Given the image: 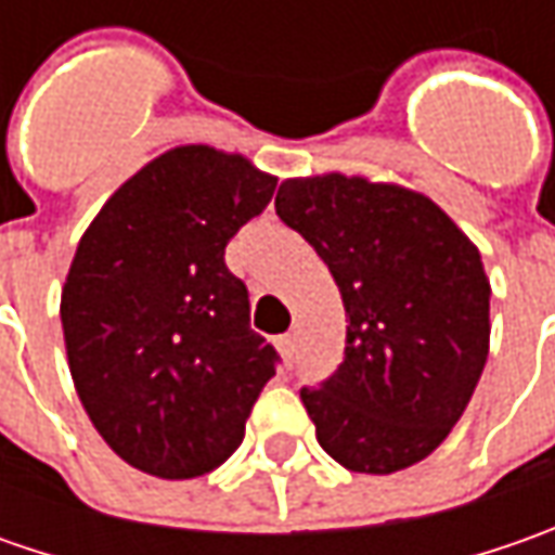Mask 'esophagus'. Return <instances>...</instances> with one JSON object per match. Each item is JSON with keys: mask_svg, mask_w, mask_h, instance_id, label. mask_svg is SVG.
<instances>
[{"mask_svg": "<svg viewBox=\"0 0 555 555\" xmlns=\"http://www.w3.org/2000/svg\"><path fill=\"white\" fill-rule=\"evenodd\" d=\"M278 349H281V354L284 358H293V352H296V336L293 333H284V336H278Z\"/></svg>", "mask_w": 555, "mask_h": 555, "instance_id": "esophagus-1", "label": "esophagus"}]
</instances>
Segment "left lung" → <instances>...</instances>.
Wrapping results in <instances>:
<instances>
[{
  "instance_id": "left-lung-1",
  "label": "left lung",
  "mask_w": 555,
  "mask_h": 555,
  "mask_svg": "<svg viewBox=\"0 0 555 555\" xmlns=\"http://www.w3.org/2000/svg\"><path fill=\"white\" fill-rule=\"evenodd\" d=\"M274 209L331 268L349 321L343 364L299 389L321 448L371 476L429 457L488 361L479 249L429 197L339 172L289 179Z\"/></svg>"
}]
</instances>
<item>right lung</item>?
I'll use <instances>...</instances> for the list:
<instances>
[{"instance_id":"right-lung-1","label":"right lung","mask_w":555,"mask_h":555,"mask_svg":"<svg viewBox=\"0 0 555 555\" xmlns=\"http://www.w3.org/2000/svg\"><path fill=\"white\" fill-rule=\"evenodd\" d=\"M274 184L241 154L176 147L122 184L76 246L61 293L70 376L101 438L141 473L216 469L278 371L224 266Z\"/></svg>"}]
</instances>
